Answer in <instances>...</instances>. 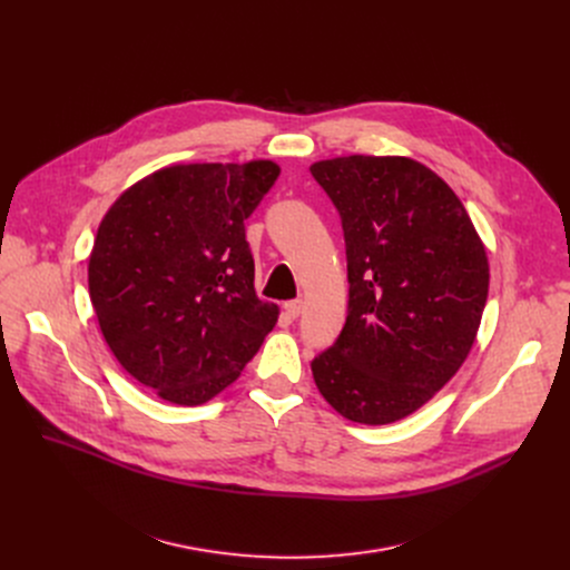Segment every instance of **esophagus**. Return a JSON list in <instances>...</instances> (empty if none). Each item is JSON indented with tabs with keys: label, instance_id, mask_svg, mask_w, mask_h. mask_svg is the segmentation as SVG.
<instances>
[{
	"label": "esophagus",
	"instance_id": "obj_1",
	"mask_svg": "<svg viewBox=\"0 0 570 570\" xmlns=\"http://www.w3.org/2000/svg\"><path fill=\"white\" fill-rule=\"evenodd\" d=\"M284 308H286V315L295 320V317L302 313L304 302H302V299H291V302H286V304H284Z\"/></svg>",
	"mask_w": 570,
	"mask_h": 570
}]
</instances>
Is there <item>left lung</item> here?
<instances>
[{"instance_id": "1", "label": "left lung", "mask_w": 570, "mask_h": 570, "mask_svg": "<svg viewBox=\"0 0 570 570\" xmlns=\"http://www.w3.org/2000/svg\"><path fill=\"white\" fill-rule=\"evenodd\" d=\"M311 174L341 212L350 282L345 327L311 372L345 420L392 424L469 356L490 291L487 253L455 191L417 159L347 155Z\"/></svg>"}]
</instances>
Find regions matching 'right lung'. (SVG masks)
<instances>
[{"instance_id":"add662e5","label":"right lung","mask_w":570,"mask_h":570,"mask_svg":"<svg viewBox=\"0 0 570 570\" xmlns=\"http://www.w3.org/2000/svg\"><path fill=\"white\" fill-rule=\"evenodd\" d=\"M279 167L171 165L106 212L88 264L101 334L121 367L159 399L200 405L238 379L279 306L255 293L246 220Z\"/></svg>"}]
</instances>
